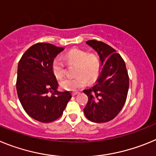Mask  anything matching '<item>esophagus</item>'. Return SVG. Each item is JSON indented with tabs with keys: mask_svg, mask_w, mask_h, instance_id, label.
I'll list each match as a JSON object with an SVG mask.
<instances>
[{
	"mask_svg": "<svg viewBox=\"0 0 156 156\" xmlns=\"http://www.w3.org/2000/svg\"><path fill=\"white\" fill-rule=\"evenodd\" d=\"M78 93H79V92H73V93H72V95H73V96H75V95H76Z\"/></svg>",
	"mask_w": 156,
	"mask_h": 156,
	"instance_id": "1",
	"label": "esophagus"
}]
</instances>
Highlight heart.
Here are the masks:
<instances>
[{"label":"heart","mask_w":156,"mask_h":156,"mask_svg":"<svg viewBox=\"0 0 156 156\" xmlns=\"http://www.w3.org/2000/svg\"><path fill=\"white\" fill-rule=\"evenodd\" d=\"M65 60L68 64H76V78H66L60 82L63 90L76 91L87 85V78L90 81L98 76L101 69L98 57L94 54H88L85 51L73 48L65 55ZM52 72L57 79H62L66 73V63L61 57H56L52 62Z\"/></svg>","instance_id":"heart-1"}]
</instances>
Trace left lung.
<instances>
[{"label": "left lung", "instance_id": "1", "mask_svg": "<svg viewBox=\"0 0 156 156\" xmlns=\"http://www.w3.org/2000/svg\"><path fill=\"white\" fill-rule=\"evenodd\" d=\"M86 43L98 52L103 68L97 83L83 90L88 97L83 112L92 122H108L119 114L127 97L129 76L126 64L109 45L95 40Z\"/></svg>", "mask_w": 156, "mask_h": 156}]
</instances>
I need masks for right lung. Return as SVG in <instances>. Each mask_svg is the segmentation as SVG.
Masks as SVG:
<instances>
[{
    "label": "right lung",
    "mask_w": 156,
    "mask_h": 156,
    "mask_svg": "<svg viewBox=\"0 0 156 156\" xmlns=\"http://www.w3.org/2000/svg\"><path fill=\"white\" fill-rule=\"evenodd\" d=\"M64 50L48 43H37L23 54L18 65V97L33 119L50 122L61 116L71 98L69 91L57 90L58 83L52 72L55 58ZM52 92V96L47 94Z\"/></svg>",
    "instance_id": "add662e5"
}]
</instances>
